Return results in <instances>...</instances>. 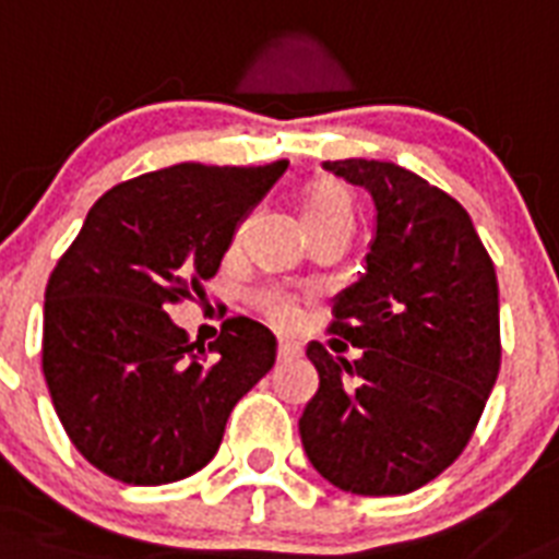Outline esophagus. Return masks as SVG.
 <instances>
[{
  "label": "esophagus",
  "mask_w": 559,
  "mask_h": 559,
  "mask_svg": "<svg viewBox=\"0 0 559 559\" xmlns=\"http://www.w3.org/2000/svg\"><path fill=\"white\" fill-rule=\"evenodd\" d=\"M301 356V347L293 342H278V361H293V358Z\"/></svg>",
  "instance_id": "esophagus-1"
}]
</instances>
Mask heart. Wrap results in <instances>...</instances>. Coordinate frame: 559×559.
I'll list each match as a JSON object with an SVG mask.
<instances>
[{
	"label": "heart",
	"instance_id": "heart-1",
	"mask_svg": "<svg viewBox=\"0 0 559 559\" xmlns=\"http://www.w3.org/2000/svg\"><path fill=\"white\" fill-rule=\"evenodd\" d=\"M330 217H350L353 221V198L347 192V186L335 183V180H321L304 198V221L310 226L319 224V221H330ZM252 304L261 310V316H266L272 324L278 326H289L298 316L293 295L278 287L255 289Z\"/></svg>",
	"mask_w": 559,
	"mask_h": 559
}]
</instances>
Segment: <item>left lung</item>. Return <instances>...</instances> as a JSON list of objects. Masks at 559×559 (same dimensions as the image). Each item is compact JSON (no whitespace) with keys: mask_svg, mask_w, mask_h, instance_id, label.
I'll return each instance as SVG.
<instances>
[{"mask_svg":"<svg viewBox=\"0 0 559 559\" xmlns=\"http://www.w3.org/2000/svg\"><path fill=\"white\" fill-rule=\"evenodd\" d=\"M324 169L373 194L376 235L330 324L361 358L307 347L319 393L298 430L326 483L399 497L437 479L474 437L500 373L497 272L468 212L425 177L361 157Z\"/></svg>","mask_w":559,"mask_h":559,"instance_id":"left-lung-1","label":"left lung"}]
</instances>
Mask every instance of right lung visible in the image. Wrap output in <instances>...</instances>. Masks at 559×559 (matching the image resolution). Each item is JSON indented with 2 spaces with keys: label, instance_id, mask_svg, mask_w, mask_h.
<instances>
[{
  "label": "right lung",
  "instance_id": "add662e5",
  "mask_svg": "<svg viewBox=\"0 0 559 559\" xmlns=\"http://www.w3.org/2000/svg\"><path fill=\"white\" fill-rule=\"evenodd\" d=\"M287 160L177 163L108 189L45 287L43 373L68 439L129 485L201 471L226 419L275 365V335L235 316L193 350L169 319L221 266L238 224Z\"/></svg>",
  "mask_w": 559,
  "mask_h": 559
}]
</instances>
